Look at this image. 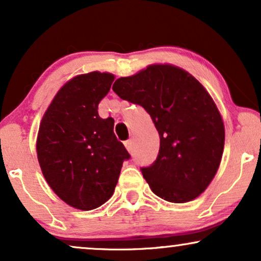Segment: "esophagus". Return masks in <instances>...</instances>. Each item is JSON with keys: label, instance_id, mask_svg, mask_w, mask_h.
<instances>
[{"label": "esophagus", "instance_id": "esophagus-1", "mask_svg": "<svg viewBox=\"0 0 261 261\" xmlns=\"http://www.w3.org/2000/svg\"><path fill=\"white\" fill-rule=\"evenodd\" d=\"M124 146H126L128 152H132V149H133V141H132V140L124 141Z\"/></svg>", "mask_w": 261, "mask_h": 261}]
</instances>
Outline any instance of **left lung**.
I'll return each mask as SVG.
<instances>
[{"instance_id": "left-lung-1", "label": "left lung", "mask_w": 261, "mask_h": 261, "mask_svg": "<svg viewBox=\"0 0 261 261\" xmlns=\"http://www.w3.org/2000/svg\"><path fill=\"white\" fill-rule=\"evenodd\" d=\"M113 90L141 106L159 133L156 159L140 169L152 191L172 203L202 194L219 169L224 146L222 119L202 84L179 67L151 65L116 80Z\"/></svg>"}]
</instances>
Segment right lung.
<instances>
[{"label": "right lung", "mask_w": 261, "mask_h": 261, "mask_svg": "<svg viewBox=\"0 0 261 261\" xmlns=\"http://www.w3.org/2000/svg\"><path fill=\"white\" fill-rule=\"evenodd\" d=\"M114 81L110 73L74 77L53 98L42 117L38 160L49 187L81 210L98 208L112 197L121 167L130 154L114 134V119L98 115V103Z\"/></svg>", "instance_id": "right-lung-1"}]
</instances>
